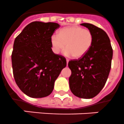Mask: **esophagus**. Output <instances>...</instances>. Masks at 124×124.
<instances>
[{
	"instance_id": "esophagus-1",
	"label": "esophagus",
	"mask_w": 124,
	"mask_h": 124,
	"mask_svg": "<svg viewBox=\"0 0 124 124\" xmlns=\"http://www.w3.org/2000/svg\"><path fill=\"white\" fill-rule=\"evenodd\" d=\"M66 62H67V65L68 64V62H69V60L68 59H66Z\"/></svg>"
}]
</instances>
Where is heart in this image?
<instances>
[{
  "instance_id": "1",
  "label": "heart",
  "mask_w": 124,
  "mask_h": 124,
  "mask_svg": "<svg viewBox=\"0 0 124 124\" xmlns=\"http://www.w3.org/2000/svg\"><path fill=\"white\" fill-rule=\"evenodd\" d=\"M93 42V35L88 29L79 26L63 28L57 35H52L50 44L53 52L59 54L66 46L64 54L81 58L88 52Z\"/></svg>"
}]
</instances>
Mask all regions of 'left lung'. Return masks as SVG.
<instances>
[{
	"label": "left lung",
	"mask_w": 124,
	"mask_h": 124,
	"mask_svg": "<svg viewBox=\"0 0 124 124\" xmlns=\"http://www.w3.org/2000/svg\"><path fill=\"white\" fill-rule=\"evenodd\" d=\"M93 35V42L88 52L79 59L70 60L71 71L69 87L79 98H93L105 85L111 69L113 49L107 34L90 23H81Z\"/></svg>",
	"instance_id": "left-lung-1"
}]
</instances>
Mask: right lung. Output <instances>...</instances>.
Segmentation results:
<instances>
[{
  "mask_svg": "<svg viewBox=\"0 0 124 124\" xmlns=\"http://www.w3.org/2000/svg\"><path fill=\"white\" fill-rule=\"evenodd\" d=\"M60 25L57 23L32 22L14 42L11 55L14 78L20 89L32 98L46 97L66 66L62 55L53 53L50 38Z\"/></svg>",
  "mask_w": 124,
  "mask_h": 124,
  "instance_id": "1",
  "label": "right lung"
}]
</instances>
